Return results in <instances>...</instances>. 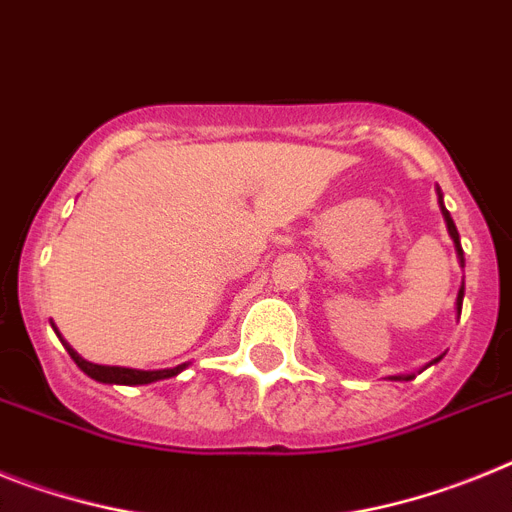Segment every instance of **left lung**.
<instances>
[{"mask_svg": "<svg viewBox=\"0 0 512 512\" xmlns=\"http://www.w3.org/2000/svg\"><path fill=\"white\" fill-rule=\"evenodd\" d=\"M435 193H438V206H441V213H443V221H446V229H448V237L453 239V247H456V257H459V265L464 268V250H461V239H459V231H456V224H453L451 213L446 211V206H443V193L441 188H435ZM461 306H464V281H461V288H459V296H456V317H461ZM446 355V353H443ZM443 355H438V358H433V361L428 363V366H433V363H438L443 358ZM425 366V368H428ZM394 381H412L415 379V373H402V376H391Z\"/></svg>", "mask_w": 512, "mask_h": 512, "instance_id": "8db88e82", "label": "left lung"}]
</instances>
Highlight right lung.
Wrapping results in <instances>:
<instances>
[{
  "mask_svg": "<svg viewBox=\"0 0 512 512\" xmlns=\"http://www.w3.org/2000/svg\"><path fill=\"white\" fill-rule=\"evenodd\" d=\"M53 332L59 335V340L64 342L66 353L71 355V361L77 363L90 379L100 381V384H121V386H141V384H154V381H162V379H172L177 373H182L190 363H180L175 368H159V371H139V368H123V366H100V363H92V361H84L82 355L77 350L71 348L69 342L61 337V332L56 330V324L51 322Z\"/></svg>",
  "mask_w": 512,
  "mask_h": 512,
  "instance_id": "right-lung-1",
  "label": "right lung"
}]
</instances>
